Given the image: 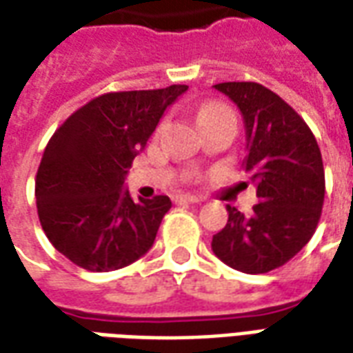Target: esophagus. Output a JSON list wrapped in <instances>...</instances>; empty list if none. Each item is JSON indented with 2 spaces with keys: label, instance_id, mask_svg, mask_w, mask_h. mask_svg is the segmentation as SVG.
<instances>
[{
  "label": "esophagus",
  "instance_id": "1",
  "mask_svg": "<svg viewBox=\"0 0 353 353\" xmlns=\"http://www.w3.org/2000/svg\"><path fill=\"white\" fill-rule=\"evenodd\" d=\"M179 200L181 202H187V203H198V202H202L200 198L198 196H190V194H185V196H179Z\"/></svg>",
  "mask_w": 353,
  "mask_h": 353
}]
</instances>
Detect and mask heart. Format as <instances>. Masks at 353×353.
I'll return each mask as SVG.
<instances>
[{
    "label": "heart",
    "mask_w": 353,
    "mask_h": 353,
    "mask_svg": "<svg viewBox=\"0 0 353 353\" xmlns=\"http://www.w3.org/2000/svg\"><path fill=\"white\" fill-rule=\"evenodd\" d=\"M226 108L224 106H221V104H205V106H202L200 108V112H198V121H203V119H208V117H213V116H219V114H226Z\"/></svg>",
    "instance_id": "1"
}]
</instances>
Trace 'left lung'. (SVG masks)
Here are the masks:
<instances>
[{
	"mask_svg": "<svg viewBox=\"0 0 353 353\" xmlns=\"http://www.w3.org/2000/svg\"><path fill=\"white\" fill-rule=\"evenodd\" d=\"M245 123L243 166L260 202L250 215L226 205L228 223L213 236L219 260L249 275L276 270L310 241L322 215L325 177L314 134L290 104L256 82L213 85Z\"/></svg>",
	"mask_w": 353,
	"mask_h": 353,
	"instance_id": "left-lung-1",
	"label": "left lung"
}]
</instances>
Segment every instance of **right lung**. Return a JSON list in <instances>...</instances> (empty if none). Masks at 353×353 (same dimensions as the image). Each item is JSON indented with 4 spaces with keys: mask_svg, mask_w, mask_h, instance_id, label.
<instances>
[{
    "mask_svg": "<svg viewBox=\"0 0 353 353\" xmlns=\"http://www.w3.org/2000/svg\"><path fill=\"white\" fill-rule=\"evenodd\" d=\"M189 85L117 91L83 104L54 132L35 179L44 234L88 271L121 270L153 247L168 196L134 198L125 177L170 104Z\"/></svg>",
    "mask_w": 353,
    "mask_h": 353,
    "instance_id": "add662e5",
    "label": "right lung"
}]
</instances>
